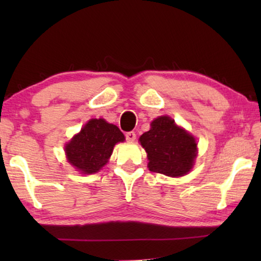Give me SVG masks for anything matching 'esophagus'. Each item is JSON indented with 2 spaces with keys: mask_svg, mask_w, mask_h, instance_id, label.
<instances>
[{
  "mask_svg": "<svg viewBox=\"0 0 261 261\" xmlns=\"http://www.w3.org/2000/svg\"><path fill=\"white\" fill-rule=\"evenodd\" d=\"M125 138L127 141H134L136 139V134L134 131H129L125 134Z\"/></svg>",
  "mask_w": 261,
  "mask_h": 261,
  "instance_id": "obj_1",
  "label": "esophagus"
}]
</instances>
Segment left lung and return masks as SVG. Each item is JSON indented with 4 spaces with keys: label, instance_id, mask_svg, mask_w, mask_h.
<instances>
[{
    "label": "left lung",
    "instance_id": "8db88e82",
    "mask_svg": "<svg viewBox=\"0 0 261 261\" xmlns=\"http://www.w3.org/2000/svg\"><path fill=\"white\" fill-rule=\"evenodd\" d=\"M139 141L148 158V169L171 177L188 174L197 156V143L191 135L175 124L168 116L151 123V130L140 136Z\"/></svg>",
    "mask_w": 261,
    "mask_h": 261
}]
</instances>
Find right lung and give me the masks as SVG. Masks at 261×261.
<instances>
[{"mask_svg": "<svg viewBox=\"0 0 261 261\" xmlns=\"http://www.w3.org/2000/svg\"><path fill=\"white\" fill-rule=\"evenodd\" d=\"M124 135L116 125L102 118L91 120L65 146L68 160L83 174L99 171L112 155L115 144L124 141Z\"/></svg>", "mask_w": 261, "mask_h": 261, "instance_id": "obj_1", "label": "right lung"}]
</instances>
